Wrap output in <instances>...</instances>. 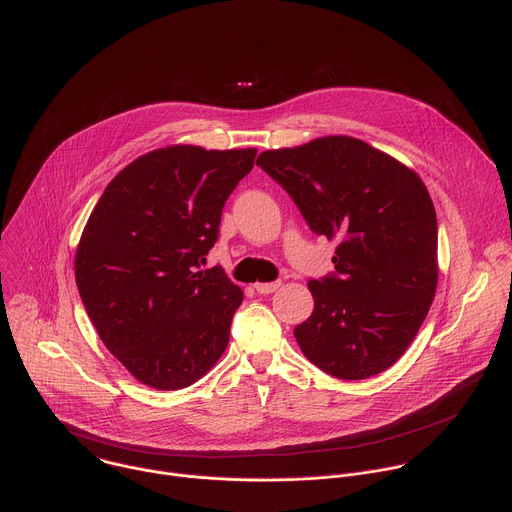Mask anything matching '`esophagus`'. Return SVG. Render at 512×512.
Wrapping results in <instances>:
<instances>
[{
    "instance_id": "obj_1",
    "label": "esophagus",
    "mask_w": 512,
    "mask_h": 512,
    "mask_svg": "<svg viewBox=\"0 0 512 512\" xmlns=\"http://www.w3.org/2000/svg\"><path fill=\"white\" fill-rule=\"evenodd\" d=\"M257 294H273V291L279 287V281H271V283H255L253 285Z\"/></svg>"
}]
</instances>
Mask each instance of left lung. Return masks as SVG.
Returning <instances> with one entry per match:
<instances>
[{
  "instance_id": "8db88e82",
  "label": "left lung",
  "mask_w": 512,
  "mask_h": 512,
  "mask_svg": "<svg viewBox=\"0 0 512 512\" xmlns=\"http://www.w3.org/2000/svg\"><path fill=\"white\" fill-rule=\"evenodd\" d=\"M316 235L338 241L334 273L308 283L312 316L294 336L342 381L375 377L419 332L437 289V218L423 180L348 135L259 154Z\"/></svg>"
}]
</instances>
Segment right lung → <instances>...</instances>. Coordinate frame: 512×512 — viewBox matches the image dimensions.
I'll return each mask as SVG.
<instances>
[{
    "label": "right lung",
    "instance_id": "1",
    "mask_svg": "<svg viewBox=\"0 0 512 512\" xmlns=\"http://www.w3.org/2000/svg\"><path fill=\"white\" fill-rule=\"evenodd\" d=\"M255 156L170 145L125 166L95 204L77 287L99 338L139 383L184 389L223 356L243 291L223 267L202 265Z\"/></svg>",
    "mask_w": 512,
    "mask_h": 512
}]
</instances>
